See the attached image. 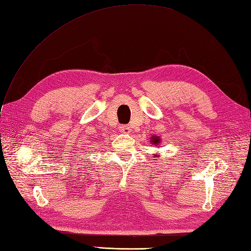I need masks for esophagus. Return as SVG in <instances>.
<instances>
[{
    "label": "esophagus",
    "instance_id": "esophagus-1",
    "mask_svg": "<svg viewBox=\"0 0 251 251\" xmlns=\"http://www.w3.org/2000/svg\"><path fill=\"white\" fill-rule=\"evenodd\" d=\"M119 128H120V131H121V132H123V133H126V134H127V133H130V132H131V128H130V126H126V125H125V126H119Z\"/></svg>",
    "mask_w": 251,
    "mask_h": 251
}]
</instances>
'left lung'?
Instances as JSON below:
<instances>
[{
    "instance_id": "obj_1",
    "label": "left lung",
    "mask_w": 251,
    "mask_h": 251,
    "mask_svg": "<svg viewBox=\"0 0 251 251\" xmlns=\"http://www.w3.org/2000/svg\"><path fill=\"white\" fill-rule=\"evenodd\" d=\"M151 141H152V144H154V145H157L158 142L160 141V139H159V137H158V136H153V137L151 138Z\"/></svg>"
}]
</instances>
